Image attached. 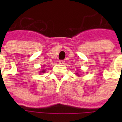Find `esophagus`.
Wrapping results in <instances>:
<instances>
[{
  "mask_svg": "<svg viewBox=\"0 0 122 122\" xmlns=\"http://www.w3.org/2000/svg\"><path fill=\"white\" fill-rule=\"evenodd\" d=\"M64 62H65L64 60H60V61H59V63L60 64H64Z\"/></svg>",
  "mask_w": 122,
  "mask_h": 122,
  "instance_id": "obj_1",
  "label": "esophagus"
}]
</instances>
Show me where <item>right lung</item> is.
Returning <instances> with one entry per match:
<instances>
[{"instance_id":"right-lung-1","label":"right lung","mask_w":122,"mask_h":122,"mask_svg":"<svg viewBox=\"0 0 122 122\" xmlns=\"http://www.w3.org/2000/svg\"><path fill=\"white\" fill-rule=\"evenodd\" d=\"M45 70H43V71H42V73H45Z\"/></svg>"}]
</instances>
